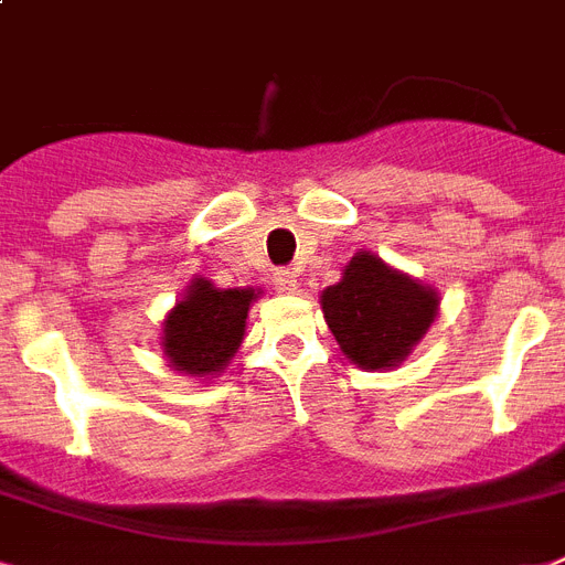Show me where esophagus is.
Returning a JSON list of instances; mask_svg holds the SVG:
<instances>
[{"label":"esophagus","instance_id":"1","mask_svg":"<svg viewBox=\"0 0 565 565\" xmlns=\"http://www.w3.org/2000/svg\"><path fill=\"white\" fill-rule=\"evenodd\" d=\"M273 281H275V290L278 292H296L298 290V278H296V273H290V269H275Z\"/></svg>","mask_w":565,"mask_h":565}]
</instances>
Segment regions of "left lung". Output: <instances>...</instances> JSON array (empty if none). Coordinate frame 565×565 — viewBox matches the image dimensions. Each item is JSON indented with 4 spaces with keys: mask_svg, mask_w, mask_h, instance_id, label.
<instances>
[{
    "mask_svg": "<svg viewBox=\"0 0 565 565\" xmlns=\"http://www.w3.org/2000/svg\"><path fill=\"white\" fill-rule=\"evenodd\" d=\"M322 310L348 360L362 369H388L409 354L433 324L438 296L360 252L342 281L322 292Z\"/></svg>",
    "mask_w": 565,
    "mask_h": 565,
    "instance_id": "left-lung-1",
    "label": "left lung"
}]
</instances>
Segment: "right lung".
Segmentation results:
<instances>
[{
    "instance_id": "obj_1",
    "label": "right lung",
    "mask_w": 565,
    "mask_h": 565,
    "mask_svg": "<svg viewBox=\"0 0 565 565\" xmlns=\"http://www.w3.org/2000/svg\"><path fill=\"white\" fill-rule=\"evenodd\" d=\"M255 290H214L194 281L164 322V354L185 374H214L235 354Z\"/></svg>"
}]
</instances>
